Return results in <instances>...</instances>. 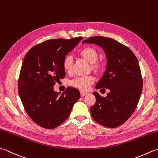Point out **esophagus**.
<instances>
[{"label":"esophagus","instance_id":"34e87169","mask_svg":"<svg viewBox=\"0 0 158 158\" xmlns=\"http://www.w3.org/2000/svg\"><path fill=\"white\" fill-rule=\"evenodd\" d=\"M80 93H81V97H84V96L87 95L88 94V92H83V91H81V92H80Z\"/></svg>","mask_w":158,"mask_h":158}]
</instances>
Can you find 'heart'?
<instances>
[{
  "label": "heart",
  "mask_w": 158,
  "mask_h": 158,
  "mask_svg": "<svg viewBox=\"0 0 158 158\" xmlns=\"http://www.w3.org/2000/svg\"><path fill=\"white\" fill-rule=\"evenodd\" d=\"M80 55L92 64V69L96 72L99 71L101 65L96 62L98 59V52L92 47H85L80 51ZM73 57L70 55H66L63 60V67L64 70L69 72L72 69ZM94 81V78L91 75L79 76L75 77L70 82V84L82 90H86Z\"/></svg>",
  "instance_id": "b5f03b06"
}]
</instances>
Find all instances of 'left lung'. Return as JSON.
I'll use <instances>...</instances> for the list:
<instances>
[{
  "label": "left lung",
  "mask_w": 158,
  "mask_h": 158,
  "mask_svg": "<svg viewBox=\"0 0 158 158\" xmlns=\"http://www.w3.org/2000/svg\"><path fill=\"white\" fill-rule=\"evenodd\" d=\"M82 43L101 46L107 57L106 70L96 88H107L110 92L106 97L93 92L96 103L89 109L91 115L98 124L117 127L132 115L140 100L143 80L138 59L127 46L112 38L94 36Z\"/></svg>",
  "instance_id": "obj_1"
}]
</instances>
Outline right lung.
I'll return each mask as SVG.
<instances>
[{
  "label": "right lung",
  "mask_w": 158,
  "mask_h": 158,
  "mask_svg": "<svg viewBox=\"0 0 158 158\" xmlns=\"http://www.w3.org/2000/svg\"><path fill=\"white\" fill-rule=\"evenodd\" d=\"M83 39L48 40L35 45L24 58L18 78V94L33 121L51 129L63 123L79 99L78 89L69 87L61 95L53 85L65 77L63 60Z\"/></svg>",
  "instance_id": "add662e5"
}]
</instances>
